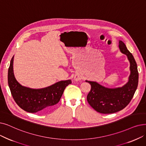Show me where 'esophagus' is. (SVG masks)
Instances as JSON below:
<instances>
[{
  "mask_svg": "<svg viewBox=\"0 0 146 146\" xmlns=\"http://www.w3.org/2000/svg\"><path fill=\"white\" fill-rule=\"evenodd\" d=\"M74 79L75 80L78 81V80H79L81 79V76H80L79 74H75Z\"/></svg>",
  "mask_w": 146,
  "mask_h": 146,
  "instance_id": "34e87169",
  "label": "esophagus"
}]
</instances>
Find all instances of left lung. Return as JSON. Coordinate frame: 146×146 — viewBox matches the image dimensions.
<instances>
[{
	"label": "left lung",
	"instance_id": "left-lung-1",
	"mask_svg": "<svg viewBox=\"0 0 146 146\" xmlns=\"http://www.w3.org/2000/svg\"><path fill=\"white\" fill-rule=\"evenodd\" d=\"M119 49L127 55L130 62L129 81L121 88H107L96 82L88 81L91 89L87 96L88 103L97 111L103 114L116 113L123 109L134 97L138 83V72L136 61L125 43L119 40Z\"/></svg>",
	"mask_w": 146,
	"mask_h": 146
}]
</instances>
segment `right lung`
Returning <instances> with one entry per match:
<instances>
[{
	"label": "right lung",
	"instance_id": "obj_1",
	"mask_svg": "<svg viewBox=\"0 0 146 146\" xmlns=\"http://www.w3.org/2000/svg\"><path fill=\"white\" fill-rule=\"evenodd\" d=\"M14 56L8 68V82L15 103L23 110L29 113L43 112L57 104L70 80H62L42 89H31L21 85L15 79L13 72Z\"/></svg>",
	"mask_w": 146,
	"mask_h": 146
}]
</instances>
